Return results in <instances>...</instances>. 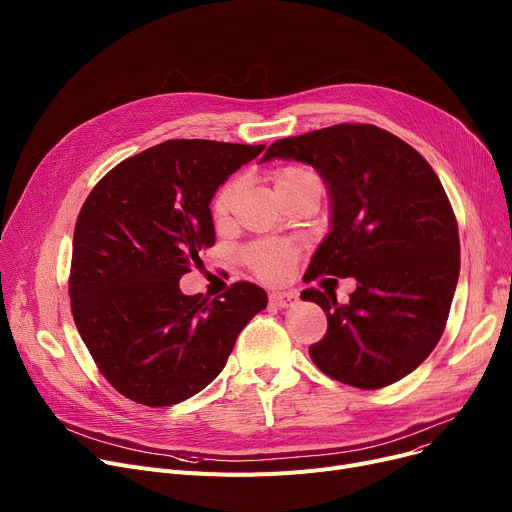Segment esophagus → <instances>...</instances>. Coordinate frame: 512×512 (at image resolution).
Masks as SVG:
<instances>
[{
  "label": "esophagus",
  "mask_w": 512,
  "mask_h": 512,
  "mask_svg": "<svg viewBox=\"0 0 512 512\" xmlns=\"http://www.w3.org/2000/svg\"><path fill=\"white\" fill-rule=\"evenodd\" d=\"M299 303V294L297 292H272L270 294V305L278 309H286Z\"/></svg>",
  "instance_id": "obj_1"
}]
</instances>
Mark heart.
Here are the masks:
<instances>
[{"instance_id":"1","label":"heart","mask_w":512,"mask_h":512,"mask_svg":"<svg viewBox=\"0 0 512 512\" xmlns=\"http://www.w3.org/2000/svg\"><path fill=\"white\" fill-rule=\"evenodd\" d=\"M311 176L313 174L303 168L286 166V168L278 170L274 176L276 193H282L288 186L297 184L305 178H311ZM238 193H240V180L234 178V180L226 182L218 191V195L213 197L211 215H213L215 224H224L230 220V213L234 209ZM245 257H247V263L251 265V270L259 278H263L267 282H280L290 274L292 263H294V259H297V251H294L290 245H282V242H257V245L247 249Z\"/></svg>"}]
</instances>
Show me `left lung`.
<instances>
[{"instance_id":"left-lung-1","label":"left lung","mask_w":512,"mask_h":512,"mask_svg":"<svg viewBox=\"0 0 512 512\" xmlns=\"http://www.w3.org/2000/svg\"><path fill=\"white\" fill-rule=\"evenodd\" d=\"M313 166L332 199V230L315 251L307 282L357 280L351 301L307 288L328 332L309 346L330 378L375 390L417 369L434 351L461 270L459 226L444 186L425 157L373 124H336L280 139L263 161Z\"/></svg>"}]
</instances>
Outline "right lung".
<instances>
[{"label": "right lung", "mask_w": 512, "mask_h": 512, "mask_svg": "<svg viewBox=\"0 0 512 512\" xmlns=\"http://www.w3.org/2000/svg\"><path fill=\"white\" fill-rule=\"evenodd\" d=\"M265 145L174 139L107 172L78 213L70 307L103 378L145 407H170L218 378L236 336L267 305L236 282L186 297L180 278L213 247L209 203Z\"/></svg>", "instance_id": "right-lung-1"}]
</instances>
